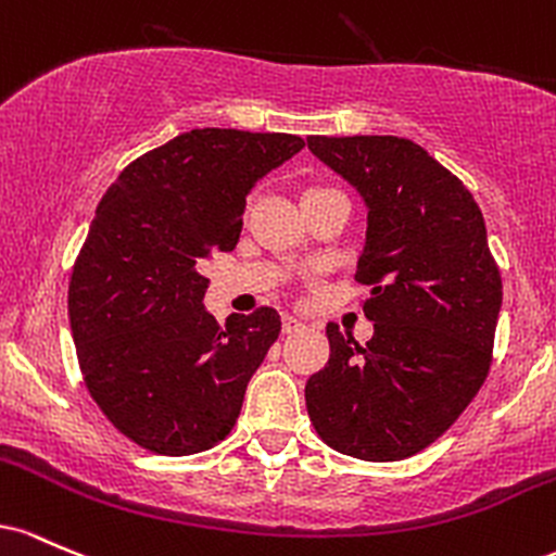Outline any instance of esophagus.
Wrapping results in <instances>:
<instances>
[{
	"label": "esophagus",
	"mask_w": 556,
	"mask_h": 556,
	"mask_svg": "<svg viewBox=\"0 0 556 556\" xmlns=\"http://www.w3.org/2000/svg\"><path fill=\"white\" fill-rule=\"evenodd\" d=\"M302 326H304V323L299 320L296 315H286L283 317V330H286V333H294V330H299Z\"/></svg>",
	"instance_id": "obj_1"
}]
</instances>
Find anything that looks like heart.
<instances>
[{
	"mask_svg": "<svg viewBox=\"0 0 556 556\" xmlns=\"http://www.w3.org/2000/svg\"><path fill=\"white\" fill-rule=\"evenodd\" d=\"M309 191H312V189H309Z\"/></svg>",
	"mask_w": 556,
	"mask_h": 556,
	"instance_id": "obj_1",
	"label": "heart"
}]
</instances>
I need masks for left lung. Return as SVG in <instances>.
<instances>
[{
  "label": "left lung",
  "instance_id": "left-lung-1",
  "mask_svg": "<svg viewBox=\"0 0 556 556\" xmlns=\"http://www.w3.org/2000/svg\"><path fill=\"white\" fill-rule=\"evenodd\" d=\"M309 152L367 210L357 280L372 339L328 323L330 359L304 399L317 435L349 457L394 463L433 444L483 386L502 276L463 180L399 136H309Z\"/></svg>",
  "mask_w": 556,
  "mask_h": 556
}]
</instances>
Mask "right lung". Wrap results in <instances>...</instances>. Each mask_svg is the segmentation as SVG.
<instances>
[{
  "label": "right lung",
  "mask_w": 556,
  "mask_h": 556,
  "mask_svg": "<svg viewBox=\"0 0 556 556\" xmlns=\"http://www.w3.org/2000/svg\"><path fill=\"white\" fill-rule=\"evenodd\" d=\"M302 147L291 134L194 128L130 162L99 202L67 312L86 389L134 444L184 457L233 428L280 315L260 307L220 328L199 265L236 247L247 194Z\"/></svg>",
  "instance_id": "obj_1"
}]
</instances>
